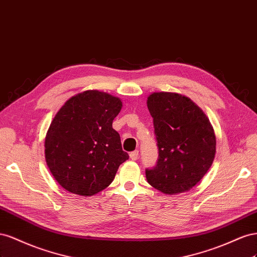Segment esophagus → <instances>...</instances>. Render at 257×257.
<instances>
[{"label":"esophagus","instance_id":"34e87169","mask_svg":"<svg viewBox=\"0 0 257 257\" xmlns=\"http://www.w3.org/2000/svg\"><path fill=\"white\" fill-rule=\"evenodd\" d=\"M129 156H130V158L133 159V160H137L138 157H139V151L136 150V151H134V152H131V153L129 154Z\"/></svg>","mask_w":257,"mask_h":257}]
</instances>
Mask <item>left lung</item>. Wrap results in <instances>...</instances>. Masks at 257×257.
I'll use <instances>...</instances> for the list:
<instances>
[{"label":"left lung","mask_w":257,"mask_h":257,"mask_svg":"<svg viewBox=\"0 0 257 257\" xmlns=\"http://www.w3.org/2000/svg\"><path fill=\"white\" fill-rule=\"evenodd\" d=\"M158 159L145 169L150 184L165 194L189 190L208 172L215 156L213 128L194 102L178 93L154 92L148 98Z\"/></svg>","instance_id":"obj_1"}]
</instances>
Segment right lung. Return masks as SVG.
<instances>
[{"instance_id": "right-lung-1", "label": "right lung", "mask_w": 257, "mask_h": 257, "mask_svg": "<svg viewBox=\"0 0 257 257\" xmlns=\"http://www.w3.org/2000/svg\"><path fill=\"white\" fill-rule=\"evenodd\" d=\"M121 101L88 90L65 102L50 123L45 158L56 181L70 193L92 196L113 182L129 158L112 123Z\"/></svg>"}]
</instances>
